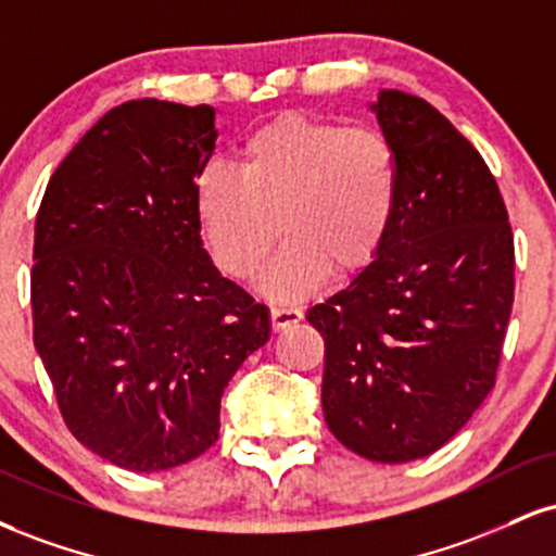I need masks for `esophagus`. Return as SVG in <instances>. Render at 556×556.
I'll return each mask as SVG.
<instances>
[{"label": "esophagus", "instance_id": "34e87169", "mask_svg": "<svg viewBox=\"0 0 556 556\" xmlns=\"http://www.w3.org/2000/svg\"><path fill=\"white\" fill-rule=\"evenodd\" d=\"M303 318V307L295 303H274L271 305V324L274 329H287Z\"/></svg>", "mask_w": 556, "mask_h": 556}]
</instances>
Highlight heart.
Masks as SVG:
<instances>
[{"mask_svg": "<svg viewBox=\"0 0 556 556\" xmlns=\"http://www.w3.org/2000/svg\"><path fill=\"white\" fill-rule=\"evenodd\" d=\"M399 202V168L383 134L285 113L240 144L238 173L210 165L197 214L217 266L249 282L264 269L277 227L282 249L266 271L277 298L311 292L376 258Z\"/></svg>", "mask_w": 556, "mask_h": 556, "instance_id": "obj_1", "label": "heart"}]
</instances>
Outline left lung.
<instances>
[{"label":"left lung","mask_w":556,"mask_h":556,"mask_svg":"<svg viewBox=\"0 0 556 556\" xmlns=\"http://www.w3.org/2000/svg\"><path fill=\"white\" fill-rule=\"evenodd\" d=\"M376 111L399 202L376 258L307 311L324 337L320 404L333 438L378 464L443 447L494 388L513 311L515 245L477 147L417 96Z\"/></svg>","instance_id":"left-lung-1"}]
</instances>
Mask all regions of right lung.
<instances>
[{
	"label": "right lung",
	"mask_w": 556,
	"mask_h": 556,
	"mask_svg": "<svg viewBox=\"0 0 556 556\" xmlns=\"http://www.w3.org/2000/svg\"><path fill=\"white\" fill-rule=\"evenodd\" d=\"M214 109L129 100L62 160L36 217L33 342L79 443L129 471L219 438V401L269 342V307L202 249L197 178Z\"/></svg>",
	"instance_id": "obj_1"
}]
</instances>
